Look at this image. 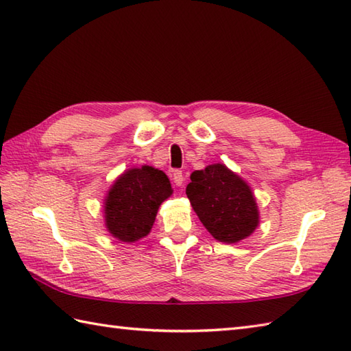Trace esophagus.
<instances>
[{
	"label": "esophagus",
	"mask_w": 351,
	"mask_h": 351,
	"mask_svg": "<svg viewBox=\"0 0 351 351\" xmlns=\"http://www.w3.org/2000/svg\"><path fill=\"white\" fill-rule=\"evenodd\" d=\"M171 180H173L175 185H178V187H181V185L184 184L182 170H173V171H171Z\"/></svg>",
	"instance_id": "esophagus-1"
}]
</instances>
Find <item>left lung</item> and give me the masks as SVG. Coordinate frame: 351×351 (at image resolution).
<instances>
[{
	"label": "left lung",
	"mask_w": 351,
	"mask_h": 351,
	"mask_svg": "<svg viewBox=\"0 0 351 351\" xmlns=\"http://www.w3.org/2000/svg\"><path fill=\"white\" fill-rule=\"evenodd\" d=\"M185 189L193 210L215 240L235 244L259 225V210L250 185L223 162L190 175Z\"/></svg>",
	"instance_id": "1"
}]
</instances>
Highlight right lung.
<instances>
[{
  "label": "right lung",
  "instance_id": "right-lung-1",
  "mask_svg": "<svg viewBox=\"0 0 351 351\" xmlns=\"http://www.w3.org/2000/svg\"><path fill=\"white\" fill-rule=\"evenodd\" d=\"M171 185L162 170L152 166L131 167L116 178L106 200L104 219L111 237L134 243L154 226L160 205L171 196Z\"/></svg>",
  "mask_w": 351,
  "mask_h": 351
}]
</instances>
